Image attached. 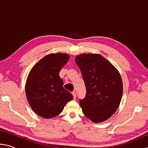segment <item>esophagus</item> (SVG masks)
<instances>
[{"label": "esophagus", "mask_w": 148, "mask_h": 148, "mask_svg": "<svg viewBox=\"0 0 148 148\" xmlns=\"http://www.w3.org/2000/svg\"><path fill=\"white\" fill-rule=\"evenodd\" d=\"M72 95H73V97H74V99H75L76 98V92L75 91H73L72 92Z\"/></svg>", "instance_id": "esophagus-1"}]
</instances>
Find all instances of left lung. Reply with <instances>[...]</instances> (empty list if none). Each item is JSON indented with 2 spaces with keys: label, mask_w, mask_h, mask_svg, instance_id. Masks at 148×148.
Masks as SVG:
<instances>
[{
  "label": "left lung",
  "mask_w": 148,
  "mask_h": 148,
  "mask_svg": "<svg viewBox=\"0 0 148 148\" xmlns=\"http://www.w3.org/2000/svg\"><path fill=\"white\" fill-rule=\"evenodd\" d=\"M75 61L86 87V97L79 100L82 112L95 123L106 121L116 112L122 98L120 74L99 54H80Z\"/></svg>",
  "instance_id": "obj_1"
}]
</instances>
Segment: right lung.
<instances>
[{"label":"right lung","mask_w":148,"mask_h":148,"mask_svg":"<svg viewBox=\"0 0 148 148\" xmlns=\"http://www.w3.org/2000/svg\"><path fill=\"white\" fill-rule=\"evenodd\" d=\"M69 59V55L66 53L47 55L32 67L27 77V100L35 113L44 118L58 116L73 99L63 87V81L59 76V72Z\"/></svg>","instance_id":"obj_1"}]
</instances>
